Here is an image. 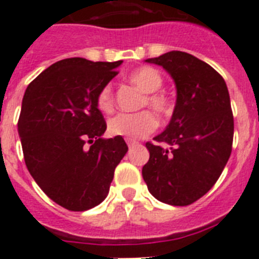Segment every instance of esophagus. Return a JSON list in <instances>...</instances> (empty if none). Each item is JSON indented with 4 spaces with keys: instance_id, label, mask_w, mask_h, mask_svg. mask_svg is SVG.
Wrapping results in <instances>:
<instances>
[{
    "instance_id": "obj_1",
    "label": "esophagus",
    "mask_w": 259,
    "mask_h": 259,
    "mask_svg": "<svg viewBox=\"0 0 259 259\" xmlns=\"http://www.w3.org/2000/svg\"><path fill=\"white\" fill-rule=\"evenodd\" d=\"M127 144H128V146H130V148H131V146H134L135 144H137V143H136V141L130 140V139H127Z\"/></svg>"
}]
</instances>
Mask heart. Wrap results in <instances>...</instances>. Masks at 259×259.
<instances>
[{"mask_svg":"<svg viewBox=\"0 0 259 259\" xmlns=\"http://www.w3.org/2000/svg\"><path fill=\"white\" fill-rule=\"evenodd\" d=\"M128 81L139 91L145 93L144 104L159 114L170 113L171 102L164 95L155 93L162 87L161 74L152 67H141L128 76ZM114 106L113 89L105 85L97 96V107L104 113H110ZM158 125V119L150 110H143L135 114H116L107 122V130L114 136H123L127 139H140L153 132Z\"/></svg>","mask_w":259,"mask_h":259,"instance_id":"obj_1","label":"heart"}]
</instances>
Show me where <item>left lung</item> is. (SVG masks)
Segmentation results:
<instances>
[{"label": "left lung", "mask_w": 259, "mask_h": 259, "mask_svg": "<svg viewBox=\"0 0 259 259\" xmlns=\"http://www.w3.org/2000/svg\"><path fill=\"white\" fill-rule=\"evenodd\" d=\"M148 63L162 66L176 87V104L166 130L146 143L143 178L161 202L187 206L219 179L232 150L233 115L223 77L206 62L172 50Z\"/></svg>", "instance_id": "obj_1"}]
</instances>
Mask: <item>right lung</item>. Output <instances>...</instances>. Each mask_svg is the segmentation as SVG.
I'll return each mask as SVG.
<instances>
[{"instance_id": "add662e5", "label": "right lung", "mask_w": 259, "mask_h": 259, "mask_svg": "<svg viewBox=\"0 0 259 259\" xmlns=\"http://www.w3.org/2000/svg\"><path fill=\"white\" fill-rule=\"evenodd\" d=\"M123 61L67 58L53 63L26 89L18 134L29 174L48 197L71 211L106 198L128 146L104 139L97 96Z\"/></svg>"}]
</instances>
